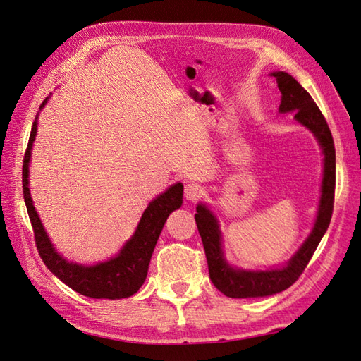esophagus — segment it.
<instances>
[{"label":"esophagus","mask_w":361,"mask_h":361,"mask_svg":"<svg viewBox=\"0 0 361 361\" xmlns=\"http://www.w3.org/2000/svg\"><path fill=\"white\" fill-rule=\"evenodd\" d=\"M202 194H203V188L199 183L190 182L185 185V197H187V200H191V202L199 200L202 197Z\"/></svg>","instance_id":"obj_1"}]
</instances>
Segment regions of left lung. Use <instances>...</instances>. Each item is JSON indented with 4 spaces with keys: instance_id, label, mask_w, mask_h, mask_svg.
<instances>
[{
    "instance_id": "obj_1",
    "label": "left lung",
    "mask_w": 361,
    "mask_h": 361,
    "mask_svg": "<svg viewBox=\"0 0 361 361\" xmlns=\"http://www.w3.org/2000/svg\"><path fill=\"white\" fill-rule=\"evenodd\" d=\"M279 90L281 93L280 113H295V118L301 125L309 128L318 138L324 154V179L322 194L318 209V218L307 241L297 251L286 267L271 271H244L235 269L223 257L221 233L216 218L204 204L197 206L195 224L204 248V255L209 268V277L214 286L231 298H255L268 297L292 286L310 262L314 250L318 248L324 233L330 226L334 188H336V149L329 123L321 113L313 97L304 90L301 84L286 72H274Z\"/></svg>"
}]
</instances>
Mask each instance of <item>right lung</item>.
<instances>
[{
  "label": "right lung",
  "mask_w": 361,
  "mask_h": 361,
  "mask_svg": "<svg viewBox=\"0 0 361 361\" xmlns=\"http://www.w3.org/2000/svg\"><path fill=\"white\" fill-rule=\"evenodd\" d=\"M47 99L42 102L40 108L45 106ZM37 133V118L32 123L28 146L24 155L23 164V191L24 200L28 211L30 221L35 232L36 247L43 264L48 269L56 274L64 285L71 289L80 292L84 297L90 298H106L120 300L134 295L147 277V269L150 264L152 253L157 245L159 233L167 221V216L180 207L182 191L180 183L173 185L166 192L158 195L152 200L138 223L134 236L129 239L125 247L120 250L118 256L102 262L93 267H82L71 264L63 259L56 250H54L49 238L43 228L39 215L32 206L28 190V162L31 157L32 141Z\"/></svg>",
  "instance_id": "obj_1"
}]
</instances>
